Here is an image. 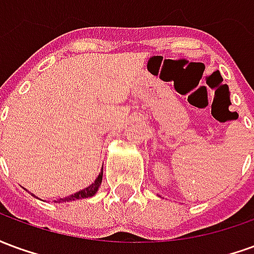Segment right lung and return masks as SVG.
Here are the masks:
<instances>
[{
	"label": "right lung",
	"mask_w": 254,
	"mask_h": 254,
	"mask_svg": "<svg viewBox=\"0 0 254 254\" xmlns=\"http://www.w3.org/2000/svg\"><path fill=\"white\" fill-rule=\"evenodd\" d=\"M102 177H103V170H100L99 176L96 177V180L94 181V184H91L89 187L84 188L81 190L76 191L74 194H70V196H66L64 197V198H58L57 201L54 202H66V201H74V200H80V198H88V197H92L95 196V193L98 191L99 189L100 184H102ZM32 196L36 197L34 193H32ZM38 198V197H36ZM41 200V198H39Z\"/></svg>",
	"instance_id": "obj_1"
}]
</instances>
